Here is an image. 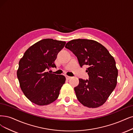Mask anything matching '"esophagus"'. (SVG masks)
<instances>
[{
	"label": "esophagus",
	"mask_w": 133,
	"mask_h": 133,
	"mask_svg": "<svg viewBox=\"0 0 133 133\" xmlns=\"http://www.w3.org/2000/svg\"><path fill=\"white\" fill-rule=\"evenodd\" d=\"M71 78H72V77H70V76H66V79H67V80H69V79H70Z\"/></svg>",
	"instance_id": "obj_1"
}]
</instances>
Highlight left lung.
<instances>
[{"label":"left lung","instance_id":"left-lung-1","mask_svg":"<svg viewBox=\"0 0 133 133\" xmlns=\"http://www.w3.org/2000/svg\"><path fill=\"white\" fill-rule=\"evenodd\" d=\"M65 48L77 56L81 67H88L89 80L79 78L75 88L77 99L89 108L102 105L117 85L118 70L114 57L102 44L89 39H73Z\"/></svg>","mask_w":133,"mask_h":133}]
</instances>
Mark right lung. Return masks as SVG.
Returning a JSON list of instances; mask_svg holds the SVG:
<instances>
[{
	"label": "right lung",
	"mask_w": 133,
	"mask_h": 133,
	"mask_svg": "<svg viewBox=\"0 0 133 133\" xmlns=\"http://www.w3.org/2000/svg\"><path fill=\"white\" fill-rule=\"evenodd\" d=\"M65 44L52 39H42L29 47L19 60L17 71L19 85L34 104L47 105L57 99L66 78L47 71L56 68L54 61Z\"/></svg>",
	"instance_id": "1"
}]
</instances>
